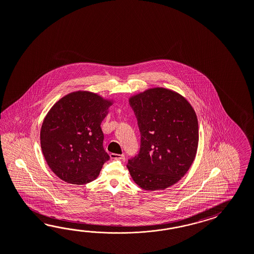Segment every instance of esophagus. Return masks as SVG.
<instances>
[{"mask_svg":"<svg viewBox=\"0 0 254 254\" xmlns=\"http://www.w3.org/2000/svg\"><path fill=\"white\" fill-rule=\"evenodd\" d=\"M110 157H111V159H115V160H122V161H125V159H126V157H125L124 154H116V153H111V154H110Z\"/></svg>","mask_w":254,"mask_h":254,"instance_id":"1","label":"esophagus"}]
</instances>
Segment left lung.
<instances>
[{
	"label": "left lung",
	"mask_w": 254,
	"mask_h": 254,
	"mask_svg": "<svg viewBox=\"0 0 254 254\" xmlns=\"http://www.w3.org/2000/svg\"><path fill=\"white\" fill-rule=\"evenodd\" d=\"M129 102L140 132V148L127 167L144 190H164L185 176L195 158V112L182 95L164 88L149 89Z\"/></svg>",
	"instance_id": "1"
}]
</instances>
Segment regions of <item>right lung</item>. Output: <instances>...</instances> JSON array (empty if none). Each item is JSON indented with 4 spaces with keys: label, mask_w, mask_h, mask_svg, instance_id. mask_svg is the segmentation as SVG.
Wrapping results in <instances>:
<instances>
[{
    "label": "right lung",
    "mask_w": 254,
    "mask_h": 254,
    "mask_svg": "<svg viewBox=\"0 0 254 254\" xmlns=\"http://www.w3.org/2000/svg\"><path fill=\"white\" fill-rule=\"evenodd\" d=\"M111 103L89 92L69 93L57 102L44 120V157L59 178L84 185L99 175L110 156L103 146L101 123Z\"/></svg>",
    "instance_id": "1"
}]
</instances>
